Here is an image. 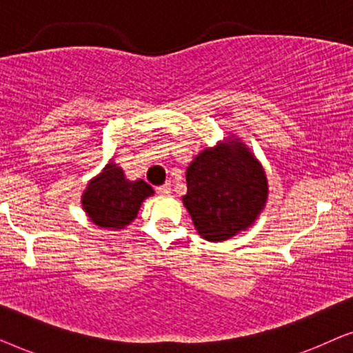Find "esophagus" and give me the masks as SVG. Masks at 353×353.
Returning a JSON list of instances; mask_svg holds the SVG:
<instances>
[{
    "label": "esophagus",
    "instance_id": "esophagus-1",
    "mask_svg": "<svg viewBox=\"0 0 353 353\" xmlns=\"http://www.w3.org/2000/svg\"><path fill=\"white\" fill-rule=\"evenodd\" d=\"M170 191H172L170 183H165V185L157 188V192H159V194H162V196H168V194H170Z\"/></svg>",
    "mask_w": 353,
    "mask_h": 353
}]
</instances>
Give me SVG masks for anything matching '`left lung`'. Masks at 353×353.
Here are the masks:
<instances>
[{"label":"left lung","mask_w":353,"mask_h":353,"mask_svg":"<svg viewBox=\"0 0 353 353\" xmlns=\"http://www.w3.org/2000/svg\"><path fill=\"white\" fill-rule=\"evenodd\" d=\"M186 185L183 205L197 233L212 243L250 228L268 199L262 163L234 134L192 159L186 168Z\"/></svg>","instance_id":"left-lung-1"}]
</instances>
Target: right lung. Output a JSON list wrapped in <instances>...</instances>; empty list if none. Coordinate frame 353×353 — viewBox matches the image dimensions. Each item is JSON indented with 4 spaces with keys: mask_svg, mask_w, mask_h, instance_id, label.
<instances>
[{
    "mask_svg": "<svg viewBox=\"0 0 353 353\" xmlns=\"http://www.w3.org/2000/svg\"><path fill=\"white\" fill-rule=\"evenodd\" d=\"M154 190L144 180H128L112 159L101 173L91 178L81 194L85 214L99 228L119 231L137 219L144 199Z\"/></svg>",
    "mask_w": 353,
    "mask_h": 353,
    "instance_id": "obj_1",
    "label": "right lung"
}]
</instances>
